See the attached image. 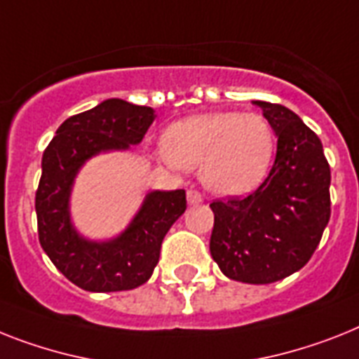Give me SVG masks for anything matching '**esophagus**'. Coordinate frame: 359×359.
<instances>
[{"label":"esophagus","mask_w":359,"mask_h":359,"mask_svg":"<svg viewBox=\"0 0 359 359\" xmlns=\"http://www.w3.org/2000/svg\"><path fill=\"white\" fill-rule=\"evenodd\" d=\"M187 200H189V203H191V205H194V203H200L203 198H201L200 192L194 191V189H191V191H187Z\"/></svg>","instance_id":"34e87169"}]
</instances>
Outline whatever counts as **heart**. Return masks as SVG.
<instances>
[{
	"label": "heart",
	"mask_w": 359,
	"mask_h": 359,
	"mask_svg": "<svg viewBox=\"0 0 359 359\" xmlns=\"http://www.w3.org/2000/svg\"><path fill=\"white\" fill-rule=\"evenodd\" d=\"M163 152L183 168L200 167L207 189L240 196L264 182L275 156L273 126L257 111H211L174 123Z\"/></svg>",
	"instance_id": "heart-1"
}]
</instances>
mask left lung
I'll use <instances>...</instances> for the list:
<instances>
[{
	"label": "left lung",
	"instance_id": "obj_1",
	"mask_svg": "<svg viewBox=\"0 0 359 359\" xmlns=\"http://www.w3.org/2000/svg\"><path fill=\"white\" fill-rule=\"evenodd\" d=\"M277 133L268 177L248 196L215 200L211 255L222 273L269 284L312 259L330 220V165L321 139L292 109L255 100Z\"/></svg>",
	"mask_w": 359,
	"mask_h": 359
}]
</instances>
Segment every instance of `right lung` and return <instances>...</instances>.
Here are the masks:
<instances>
[{"instance_id":"add662e5","label":"right lung","mask_w":359,"mask_h":359,"mask_svg":"<svg viewBox=\"0 0 359 359\" xmlns=\"http://www.w3.org/2000/svg\"><path fill=\"white\" fill-rule=\"evenodd\" d=\"M154 109L108 99L60 124L41 158L36 189L38 238L58 271L88 292H123L147 283L159 262L161 242L185 212L183 189L150 192L123 235L109 242L80 238L69 222L67 201L73 180L86 159L102 150L141 143Z\"/></svg>"}]
</instances>
